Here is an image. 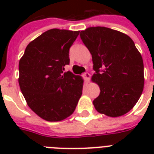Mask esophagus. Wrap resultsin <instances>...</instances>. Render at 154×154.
<instances>
[{"label": "esophagus", "instance_id": "esophagus-1", "mask_svg": "<svg viewBox=\"0 0 154 154\" xmlns=\"http://www.w3.org/2000/svg\"><path fill=\"white\" fill-rule=\"evenodd\" d=\"M83 77H84L85 82H89V78H90V74H89V72H85L84 74H83Z\"/></svg>", "mask_w": 154, "mask_h": 154}]
</instances>
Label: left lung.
<instances>
[{"instance_id": "obj_1", "label": "left lung", "mask_w": 154, "mask_h": 154, "mask_svg": "<svg viewBox=\"0 0 154 154\" xmlns=\"http://www.w3.org/2000/svg\"><path fill=\"white\" fill-rule=\"evenodd\" d=\"M81 39L92 55V81L100 87L93 101L96 110L108 117H120L134 108L144 88L142 57L133 40L106 27L82 30Z\"/></svg>"}]
</instances>
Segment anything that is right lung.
Here are the masks:
<instances>
[{
  "instance_id": "obj_1",
  "label": "right lung",
  "mask_w": 154,
  "mask_h": 154,
  "mask_svg": "<svg viewBox=\"0 0 154 154\" xmlns=\"http://www.w3.org/2000/svg\"><path fill=\"white\" fill-rule=\"evenodd\" d=\"M79 31L52 29L28 45L19 61V85L29 107L41 118L60 122L74 112L83 79L68 71L69 52Z\"/></svg>"
}]
</instances>
